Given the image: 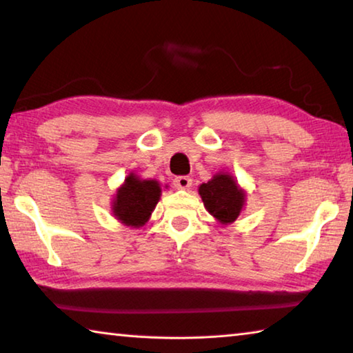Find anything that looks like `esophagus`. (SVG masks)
I'll return each instance as SVG.
<instances>
[{"label": "esophagus", "mask_w": 353, "mask_h": 353, "mask_svg": "<svg viewBox=\"0 0 353 353\" xmlns=\"http://www.w3.org/2000/svg\"><path fill=\"white\" fill-rule=\"evenodd\" d=\"M191 183H193V181L188 176H179L174 179V187L179 190H188Z\"/></svg>", "instance_id": "esophagus-1"}]
</instances>
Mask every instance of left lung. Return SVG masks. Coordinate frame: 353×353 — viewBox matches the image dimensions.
<instances>
[{
    "mask_svg": "<svg viewBox=\"0 0 353 353\" xmlns=\"http://www.w3.org/2000/svg\"><path fill=\"white\" fill-rule=\"evenodd\" d=\"M199 196L207 212L223 225L235 223L246 205V191L225 171L216 172L207 183H201Z\"/></svg>",
    "mask_w": 353,
    "mask_h": 353,
    "instance_id": "8db88e82",
    "label": "left lung"
}]
</instances>
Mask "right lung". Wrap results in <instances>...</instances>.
Here are the masks:
<instances>
[{"instance_id":"right-lung-1","label":"right lung","mask_w":353,"mask_h":353,"mask_svg":"<svg viewBox=\"0 0 353 353\" xmlns=\"http://www.w3.org/2000/svg\"><path fill=\"white\" fill-rule=\"evenodd\" d=\"M162 196L155 179H140L134 172L124 179L112 201V213L119 223L139 229L145 225Z\"/></svg>"}]
</instances>
